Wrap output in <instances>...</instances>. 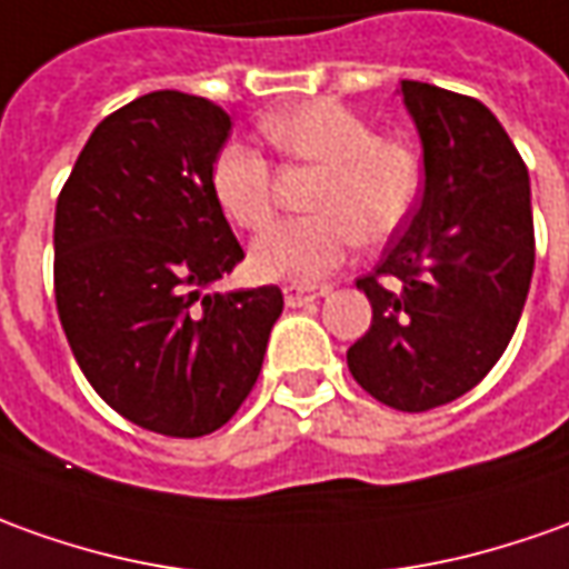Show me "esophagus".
<instances>
[{"label":"esophagus","instance_id":"1","mask_svg":"<svg viewBox=\"0 0 569 569\" xmlns=\"http://www.w3.org/2000/svg\"><path fill=\"white\" fill-rule=\"evenodd\" d=\"M328 291H331L328 284H316V288H309V284H284V303L288 307H303L309 300L325 297Z\"/></svg>","mask_w":569,"mask_h":569}]
</instances>
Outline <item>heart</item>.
<instances>
[{
	"label": "heart",
	"mask_w": 569,
	"mask_h": 569,
	"mask_svg": "<svg viewBox=\"0 0 569 569\" xmlns=\"http://www.w3.org/2000/svg\"><path fill=\"white\" fill-rule=\"evenodd\" d=\"M262 136L278 154L325 167L312 194L316 217L288 219L250 250L260 278L312 284L347 260L359 234L383 241L409 219L421 191V167L411 148L378 139L359 113L331 98L291 104L262 117ZM219 207L250 232L276 217V176L253 144H222L210 167Z\"/></svg>",
	"instance_id": "heart-1"
}]
</instances>
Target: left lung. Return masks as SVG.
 <instances>
[{"instance_id":"left-lung-1","label":"left lung","mask_w":569,"mask_h":569,"mask_svg":"<svg viewBox=\"0 0 569 569\" xmlns=\"http://www.w3.org/2000/svg\"><path fill=\"white\" fill-rule=\"evenodd\" d=\"M399 96L425 151V194L375 276L356 281L371 328L347 366L383 406L427 411L483 381L520 322L536 262L530 172L477 98L418 80Z\"/></svg>"}]
</instances>
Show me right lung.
Masks as SVG:
<instances>
[{
	"label": "right lung",
	"instance_id": "right-lung-1",
	"mask_svg": "<svg viewBox=\"0 0 569 569\" xmlns=\"http://www.w3.org/2000/svg\"><path fill=\"white\" fill-rule=\"evenodd\" d=\"M232 120L160 89L104 117L54 207V300L86 381L127 421L203 437L260 378L276 284L213 291L244 250L210 167Z\"/></svg>",
	"mask_w": 569,
	"mask_h": 569
}]
</instances>
